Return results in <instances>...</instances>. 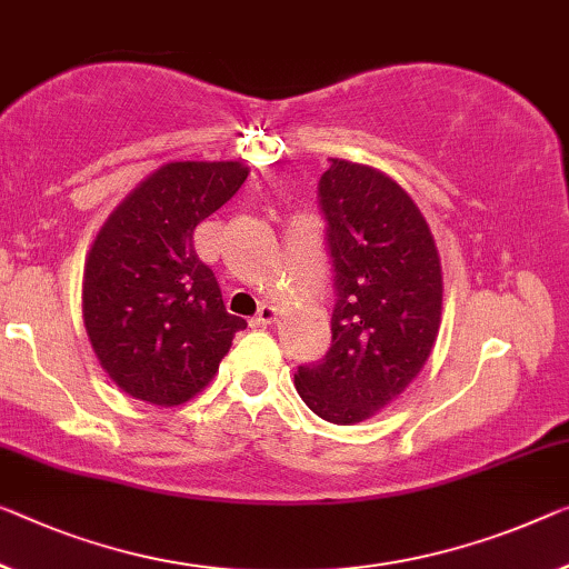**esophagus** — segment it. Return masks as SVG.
Returning a JSON list of instances; mask_svg holds the SVG:
<instances>
[{"instance_id": "1", "label": "esophagus", "mask_w": 569, "mask_h": 569, "mask_svg": "<svg viewBox=\"0 0 569 569\" xmlns=\"http://www.w3.org/2000/svg\"><path fill=\"white\" fill-rule=\"evenodd\" d=\"M277 320V308L274 305H261L259 312L251 318V326L254 328H264V326H272V322Z\"/></svg>"}]
</instances>
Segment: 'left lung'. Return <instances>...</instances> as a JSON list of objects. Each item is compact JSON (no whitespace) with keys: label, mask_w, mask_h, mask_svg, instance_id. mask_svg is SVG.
Listing matches in <instances>:
<instances>
[{"label":"left lung","mask_w":569,"mask_h":569,"mask_svg":"<svg viewBox=\"0 0 569 569\" xmlns=\"http://www.w3.org/2000/svg\"><path fill=\"white\" fill-rule=\"evenodd\" d=\"M336 272L333 343L295 373L297 395L333 425L391 405L430 358L442 315V267L430 226L397 180L330 160L318 186Z\"/></svg>","instance_id":"left-lung-1"}]
</instances>
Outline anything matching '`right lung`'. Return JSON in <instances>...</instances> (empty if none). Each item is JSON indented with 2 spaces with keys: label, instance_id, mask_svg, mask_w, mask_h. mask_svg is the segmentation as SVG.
I'll return each instance as SVG.
<instances>
[{
  "label": "right lung",
  "instance_id": "obj_1",
  "mask_svg": "<svg viewBox=\"0 0 569 569\" xmlns=\"http://www.w3.org/2000/svg\"><path fill=\"white\" fill-rule=\"evenodd\" d=\"M241 162H168L96 233L83 269V326L101 369L129 397L178 407L208 387L247 320L193 249L196 226L247 180Z\"/></svg>",
  "mask_w": 569,
  "mask_h": 569
}]
</instances>
